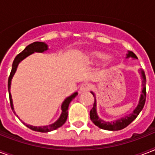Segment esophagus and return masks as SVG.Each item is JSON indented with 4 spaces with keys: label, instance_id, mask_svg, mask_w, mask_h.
<instances>
[{
    "label": "esophagus",
    "instance_id": "1",
    "mask_svg": "<svg viewBox=\"0 0 155 155\" xmlns=\"http://www.w3.org/2000/svg\"><path fill=\"white\" fill-rule=\"evenodd\" d=\"M91 84H87V83H84V84H81V86L80 87V92H87V91H89L91 89Z\"/></svg>",
    "mask_w": 155,
    "mask_h": 155
}]
</instances>
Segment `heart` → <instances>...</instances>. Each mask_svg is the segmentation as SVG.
<instances>
[{"instance_id": "heart-1", "label": "heart", "mask_w": 155, "mask_h": 155, "mask_svg": "<svg viewBox=\"0 0 155 155\" xmlns=\"http://www.w3.org/2000/svg\"><path fill=\"white\" fill-rule=\"evenodd\" d=\"M108 54L105 52L100 51H92L89 54V58L92 61H94V62H97V61L104 60L105 58H108ZM112 64H111V62H108L107 64L105 65L106 68H110Z\"/></svg>"}]
</instances>
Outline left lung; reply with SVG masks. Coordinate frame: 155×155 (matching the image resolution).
I'll list each match as a JSON object with an SVG mask.
<instances>
[{"mask_svg":"<svg viewBox=\"0 0 155 155\" xmlns=\"http://www.w3.org/2000/svg\"><path fill=\"white\" fill-rule=\"evenodd\" d=\"M126 55H127L126 58H137L136 54L134 53H133L132 51H128V54ZM139 71L141 73V75H142V87H143V88H142V94H141V97H140L139 103L137 104V108L133 111V113L131 114H130L129 116H125V117L120 118V119L116 120L114 121H111V122H109V121H104V120H101L98 117V115H97V102H96V99H95V102L93 104V108L90 111V118H91V120L97 126H98V127L102 129V130H110V131H117V130H120L124 129V128H125L126 126L130 125L133 120L136 119V117L138 116L140 112L142 110V108L144 107L146 99H147V89H146L147 79H146V75H145L144 71L142 70V69H140ZM91 93L93 95V97H95V94L93 92H91Z\"/></svg>","mask_w":155,"mask_h":155,"instance_id":"1","label":"left lung"}]
</instances>
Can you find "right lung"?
I'll return each mask as SVG.
<instances>
[{
  "label": "right lung",
  "instance_id": "obj_1",
  "mask_svg": "<svg viewBox=\"0 0 155 155\" xmlns=\"http://www.w3.org/2000/svg\"><path fill=\"white\" fill-rule=\"evenodd\" d=\"M48 50V46H47L45 42H35L31 43V44L28 45L27 47H25V49L23 50L21 52L20 54H18V55L16 56V58H14L13 63V66H12V70H11L10 75H9V77H8V95H9V101H10V106L12 110L13 111L14 114L15 113V111H14V108H13V100H12V97H11L10 93V87H11V80L13 79V76L14 75L16 72V70L18 68V66L19 64L21 61L23 60L24 58H26L27 56H29L31 54L35 53V52H40V53H42V52L46 51ZM78 95V92H75V93H73L72 95H71L70 97H67L65 99V101L63 102L62 104V106H61V109H62V113H61L60 117L58 118V120H56L55 122L51 124V125H45V126H33V125H27V124H25L24 122H22L24 125H25L29 129L34 130V131H37V132H42V133H47L50 132V131H52V130H54L58 128L61 127L62 125L66 122L67 120V118H68V106H69V104L71 103V101H72L74 98H75L76 96Z\"/></svg>",
  "mask_w": 155,
  "mask_h": 155
}]
</instances>
